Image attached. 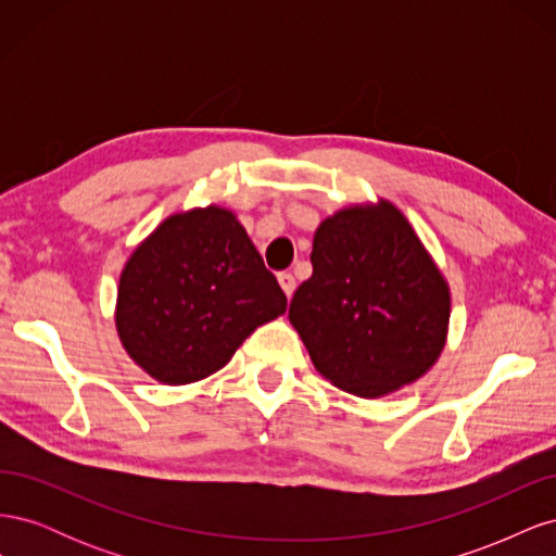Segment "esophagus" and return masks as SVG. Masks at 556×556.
I'll return each mask as SVG.
<instances>
[{"label": "esophagus", "instance_id": "34e87169", "mask_svg": "<svg viewBox=\"0 0 556 556\" xmlns=\"http://www.w3.org/2000/svg\"><path fill=\"white\" fill-rule=\"evenodd\" d=\"M278 282H280V288H282V292L288 294V296H292L294 294V288H296V280H294V276L292 274H278Z\"/></svg>", "mask_w": 556, "mask_h": 556}]
</instances>
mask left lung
<instances>
[{"instance_id":"8db88e82","label":"left lung","mask_w":556,"mask_h":556,"mask_svg":"<svg viewBox=\"0 0 556 556\" xmlns=\"http://www.w3.org/2000/svg\"><path fill=\"white\" fill-rule=\"evenodd\" d=\"M311 264L290 323L319 374L376 399L429 371L445 345L450 292L396 206L380 201L327 217Z\"/></svg>"}]
</instances>
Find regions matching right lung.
<instances>
[{"mask_svg":"<svg viewBox=\"0 0 556 556\" xmlns=\"http://www.w3.org/2000/svg\"><path fill=\"white\" fill-rule=\"evenodd\" d=\"M288 308L233 213L172 215L134 250L117 288L115 325L129 357L164 384L206 378Z\"/></svg>","mask_w":556,"mask_h":556,"instance_id":"add662e5","label":"right lung"}]
</instances>
